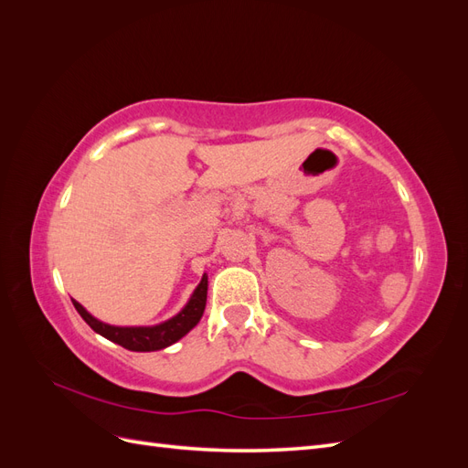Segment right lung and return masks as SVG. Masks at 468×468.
Here are the masks:
<instances>
[{"instance_id": "1", "label": "right lung", "mask_w": 468, "mask_h": 468, "mask_svg": "<svg viewBox=\"0 0 468 468\" xmlns=\"http://www.w3.org/2000/svg\"><path fill=\"white\" fill-rule=\"evenodd\" d=\"M207 289H208V281H207V275H203L201 282L193 291L189 303L179 314L155 325H131V328L99 322L78 301L72 299V303L80 313V316L86 320L90 324V328L99 335H103L111 339V342H115L131 351H158L176 344L177 339H181L187 332H191L197 324H199L207 304Z\"/></svg>"}]
</instances>
